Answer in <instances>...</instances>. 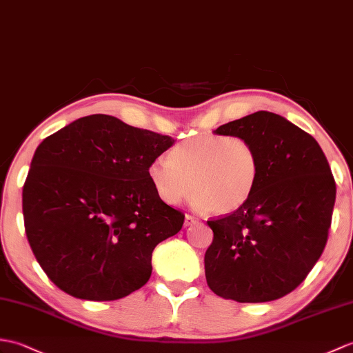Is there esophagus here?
Wrapping results in <instances>:
<instances>
[{"label":"esophagus","instance_id":"obj_1","mask_svg":"<svg viewBox=\"0 0 353 353\" xmlns=\"http://www.w3.org/2000/svg\"><path fill=\"white\" fill-rule=\"evenodd\" d=\"M195 223H199V218L192 216V215H185V227H190Z\"/></svg>","mask_w":353,"mask_h":353}]
</instances>
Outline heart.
Listing matches in <instances>:
<instances>
[{
  "label": "heart",
  "mask_w": 353,
  "mask_h": 353,
  "mask_svg": "<svg viewBox=\"0 0 353 353\" xmlns=\"http://www.w3.org/2000/svg\"><path fill=\"white\" fill-rule=\"evenodd\" d=\"M147 173L159 199L170 206L182 203L192 190L195 209L225 215L248 203L261 168L248 139L206 134L173 147L168 159H153Z\"/></svg>",
  "instance_id": "heart-1"
}]
</instances>
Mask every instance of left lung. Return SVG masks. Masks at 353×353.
<instances>
[{"label":"left lung","mask_w":353,"mask_h":353,"mask_svg":"<svg viewBox=\"0 0 353 353\" xmlns=\"http://www.w3.org/2000/svg\"><path fill=\"white\" fill-rule=\"evenodd\" d=\"M248 139L261 176L247 204L208 221L204 256L210 290L237 302H268L294 290L322 256L331 227L335 180L316 139L269 111L219 126Z\"/></svg>","instance_id":"1"}]
</instances>
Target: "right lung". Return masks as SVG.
<instances>
[{
  "instance_id": "add662e5",
  "label": "right lung",
  "mask_w": 353,
  "mask_h": 353,
  "mask_svg": "<svg viewBox=\"0 0 353 353\" xmlns=\"http://www.w3.org/2000/svg\"><path fill=\"white\" fill-rule=\"evenodd\" d=\"M174 139L94 114L49 135L22 190L27 239L57 288L87 301H116L149 281L152 252L185 215L149 179Z\"/></svg>"
}]
</instances>
